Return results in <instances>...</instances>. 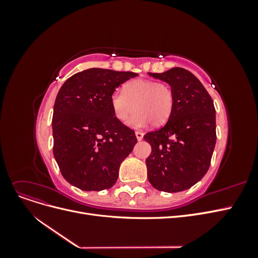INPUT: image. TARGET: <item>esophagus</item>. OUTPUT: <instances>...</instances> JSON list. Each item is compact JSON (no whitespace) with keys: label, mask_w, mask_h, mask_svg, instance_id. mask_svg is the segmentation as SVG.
I'll return each mask as SVG.
<instances>
[{"label":"esophagus","mask_w":258,"mask_h":258,"mask_svg":"<svg viewBox=\"0 0 258 258\" xmlns=\"http://www.w3.org/2000/svg\"><path fill=\"white\" fill-rule=\"evenodd\" d=\"M143 136H144V134L142 131H136V137L138 139V141H141V140L143 139Z\"/></svg>","instance_id":"1"}]
</instances>
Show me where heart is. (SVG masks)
Masks as SVG:
<instances>
[{
  "label": "heart",
  "instance_id": "1",
  "mask_svg": "<svg viewBox=\"0 0 258 258\" xmlns=\"http://www.w3.org/2000/svg\"><path fill=\"white\" fill-rule=\"evenodd\" d=\"M174 92L166 83L138 79L123 86V92L115 91L111 96L114 115L121 122L127 121L135 128H142L148 123L158 127L166 123L173 112Z\"/></svg>",
  "mask_w": 258,
  "mask_h": 258
}]
</instances>
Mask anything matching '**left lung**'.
<instances>
[{"label": "left lung", "instance_id": "1", "mask_svg": "<svg viewBox=\"0 0 258 258\" xmlns=\"http://www.w3.org/2000/svg\"><path fill=\"white\" fill-rule=\"evenodd\" d=\"M168 83L175 103L165 126L147 132L152 153L147 178L154 188L177 192L190 188L208 172L216 143L213 100L196 76L182 68L148 73Z\"/></svg>", "mask_w": 258, "mask_h": 258}]
</instances>
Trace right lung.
I'll use <instances>...</instances> for the list:
<instances>
[{"instance_id":"right-lung-1","label":"right lung","mask_w":258,"mask_h":258,"mask_svg":"<svg viewBox=\"0 0 258 258\" xmlns=\"http://www.w3.org/2000/svg\"><path fill=\"white\" fill-rule=\"evenodd\" d=\"M134 72L92 68L60 88L52 115L53 156L67 181L83 190L111 188L134 150L135 131L116 118L111 96Z\"/></svg>"}]
</instances>
